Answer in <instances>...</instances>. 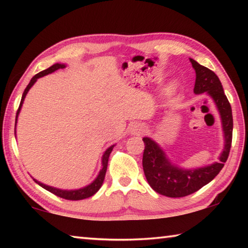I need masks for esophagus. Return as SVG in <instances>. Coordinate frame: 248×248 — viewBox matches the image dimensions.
Instances as JSON below:
<instances>
[{
  "mask_svg": "<svg viewBox=\"0 0 248 248\" xmlns=\"http://www.w3.org/2000/svg\"><path fill=\"white\" fill-rule=\"evenodd\" d=\"M144 131H145V127L143 124H136L131 127V132L133 134H141V133H143Z\"/></svg>",
  "mask_w": 248,
  "mask_h": 248,
  "instance_id": "obj_1",
  "label": "esophagus"
}]
</instances>
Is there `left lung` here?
I'll list each match as a JSON object with an SVG mask.
<instances>
[{
    "instance_id": "8db88e82",
    "label": "left lung",
    "mask_w": 248,
    "mask_h": 248,
    "mask_svg": "<svg viewBox=\"0 0 248 248\" xmlns=\"http://www.w3.org/2000/svg\"><path fill=\"white\" fill-rule=\"evenodd\" d=\"M196 71V94L207 93L211 96L219 109L225 137V148L220 157V162L192 170H180L171 165L159 146L149 138H143L144 152L142 158L144 175L151 187L163 196L170 198H180L194 194L209 184L223 169L229 157L233 136L232 108L229 103L217 74L198 62L190 59Z\"/></svg>"
}]
</instances>
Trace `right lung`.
<instances>
[{
    "instance_id": "right-lung-1",
    "label": "right lung",
    "mask_w": 248,
    "mask_h": 248,
    "mask_svg": "<svg viewBox=\"0 0 248 248\" xmlns=\"http://www.w3.org/2000/svg\"><path fill=\"white\" fill-rule=\"evenodd\" d=\"M64 66H65L64 64L56 63V64H53V65L50 66V68H48L47 70L41 71V72H39L38 74H36L35 77H33L31 79V82H29L27 87L24 91L23 96H22V100H20V104H19V107L17 109V112H16L15 124H16V121H17V116L19 114L20 107H22V105H23L25 96H26V94L28 93L29 89H31V87L33 85V84H35V82L37 81V78L44 77V75H47L49 73H52V72H54V71L58 70V69H63ZM112 149H114V145L110 146V148H109V149H107L106 152L104 153V155H103V169H102V170L99 171L97 178H96L91 185H89V186L84 187V188H82V189H78V190H61V189H57V188H52V187H50V186H47V185L41 184L39 182H37L36 179H33V180H35V182L38 184L39 186L45 188L46 190H48V191L51 192V194L56 195L58 197H60V198H63V199H66V200H82V199H86V198H89V197H92L94 194H96V192L99 190V188L102 187L103 182H104V179H105V175H106V170H107L108 158H109V155H110V153H111Z\"/></svg>"
}]
</instances>
